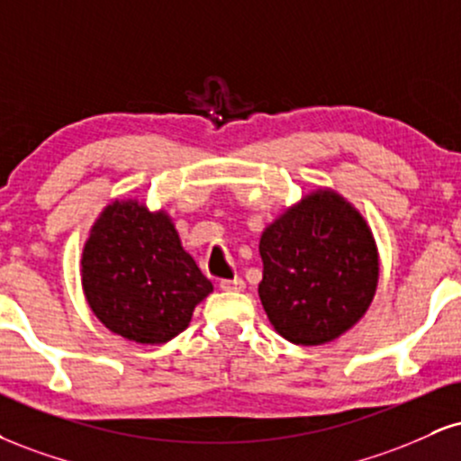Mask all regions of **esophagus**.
Wrapping results in <instances>:
<instances>
[{
  "label": "esophagus",
  "mask_w": 461,
  "mask_h": 461,
  "mask_svg": "<svg viewBox=\"0 0 461 461\" xmlns=\"http://www.w3.org/2000/svg\"><path fill=\"white\" fill-rule=\"evenodd\" d=\"M219 287L225 292H242L245 290V281L240 276H234V279H221Z\"/></svg>",
  "instance_id": "1"
}]
</instances>
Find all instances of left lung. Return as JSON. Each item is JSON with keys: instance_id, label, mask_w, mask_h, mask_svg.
<instances>
[{"instance_id": "left-lung-1", "label": "left lung", "mask_w": 461, "mask_h": 461, "mask_svg": "<svg viewBox=\"0 0 461 461\" xmlns=\"http://www.w3.org/2000/svg\"><path fill=\"white\" fill-rule=\"evenodd\" d=\"M259 301L281 337L320 346L352 329L374 301L378 251L367 223L320 188L281 214L259 240Z\"/></svg>"}]
</instances>
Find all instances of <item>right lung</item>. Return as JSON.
Instances as JSON below:
<instances>
[{"label": "right lung", "instance_id": "right-lung-1", "mask_svg": "<svg viewBox=\"0 0 461 461\" xmlns=\"http://www.w3.org/2000/svg\"><path fill=\"white\" fill-rule=\"evenodd\" d=\"M81 279L90 309L111 332L149 346L180 335L212 292L169 216L132 199L109 203L98 216Z\"/></svg>", "mask_w": 461, "mask_h": 461}]
</instances>
